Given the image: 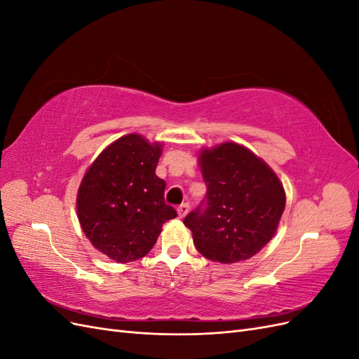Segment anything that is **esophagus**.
<instances>
[{"mask_svg": "<svg viewBox=\"0 0 359 359\" xmlns=\"http://www.w3.org/2000/svg\"><path fill=\"white\" fill-rule=\"evenodd\" d=\"M177 211H178V215L182 219V217H186L187 212L190 211V205H189V203H181V205L178 206Z\"/></svg>", "mask_w": 359, "mask_h": 359, "instance_id": "34e87169", "label": "esophagus"}]
</instances>
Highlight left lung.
I'll use <instances>...</instances> for the list:
<instances>
[{"instance_id": "left-lung-1", "label": "left lung", "mask_w": 359, "mask_h": 359, "mask_svg": "<svg viewBox=\"0 0 359 359\" xmlns=\"http://www.w3.org/2000/svg\"><path fill=\"white\" fill-rule=\"evenodd\" d=\"M206 194L184 219L206 259L235 264L253 257L274 236L286 194L266 163L233 142L199 154Z\"/></svg>"}]
</instances>
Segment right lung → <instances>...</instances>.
<instances>
[{
    "mask_svg": "<svg viewBox=\"0 0 359 359\" xmlns=\"http://www.w3.org/2000/svg\"><path fill=\"white\" fill-rule=\"evenodd\" d=\"M160 156L161 144L126 135L102 151L81 182L76 208L82 231L115 262L144 257L163 223L177 217L165 202L166 182L156 175Z\"/></svg>",
    "mask_w": 359,
    "mask_h": 359,
    "instance_id": "obj_1",
    "label": "right lung"
}]
</instances>
